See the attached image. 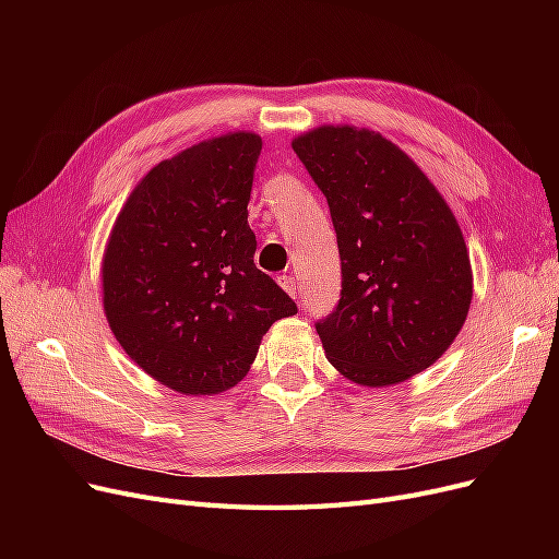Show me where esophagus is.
<instances>
[{"label":"esophagus","instance_id":"1","mask_svg":"<svg viewBox=\"0 0 559 559\" xmlns=\"http://www.w3.org/2000/svg\"><path fill=\"white\" fill-rule=\"evenodd\" d=\"M277 282H280L282 289H284L286 294H289L292 298H298V284H296V280H294L292 275H280Z\"/></svg>","mask_w":559,"mask_h":559}]
</instances>
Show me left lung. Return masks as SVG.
Listing matches in <instances>:
<instances>
[{
  "instance_id": "1",
  "label": "left lung",
  "mask_w": 559,
  "mask_h": 559,
  "mask_svg": "<svg viewBox=\"0 0 559 559\" xmlns=\"http://www.w3.org/2000/svg\"><path fill=\"white\" fill-rule=\"evenodd\" d=\"M292 146L329 202L341 253V300L314 321L329 361L366 386L421 373L452 345L473 296L448 202L373 130L324 126Z\"/></svg>"
}]
</instances>
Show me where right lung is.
Segmentation results:
<instances>
[{"mask_svg":"<svg viewBox=\"0 0 559 559\" xmlns=\"http://www.w3.org/2000/svg\"><path fill=\"white\" fill-rule=\"evenodd\" d=\"M261 138L233 132L158 163L116 218L103 265L116 341L181 394H218L257 359L263 333L298 312L253 263L247 224Z\"/></svg>","mask_w":559,"mask_h":559,"instance_id":"right-lung-1","label":"right lung"}]
</instances>
